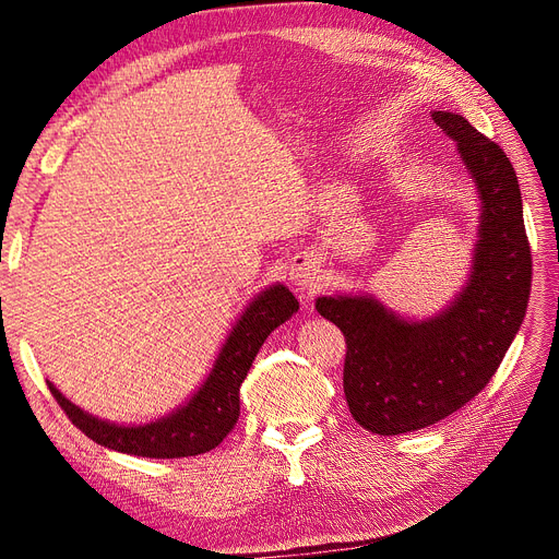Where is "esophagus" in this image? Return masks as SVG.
Listing matches in <instances>:
<instances>
[{
  "label": "esophagus",
  "instance_id": "34e87169",
  "mask_svg": "<svg viewBox=\"0 0 559 559\" xmlns=\"http://www.w3.org/2000/svg\"><path fill=\"white\" fill-rule=\"evenodd\" d=\"M289 277L300 289H312L319 282V261L314 257H298L289 267Z\"/></svg>",
  "mask_w": 559,
  "mask_h": 559
}]
</instances>
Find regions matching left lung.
Wrapping results in <instances>:
<instances>
[{"mask_svg":"<svg viewBox=\"0 0 559 559\" xmlns=\"http://www.w3.org/2000/svg\"><path fill=\"white\" fill-rule=\"evenodd\" d=\"M456 142L480 200L466 284L427 319H405L370 294L319 296L314 308L347 343L343 386L352 417L396 436L445 419L492 380L527 312L532 253L520 183L503 148L464 116L431 111Z\"/></svg>","mask_w":559,"mask_h":559,"instance_id":"1","label":"left lung"}]
</instances>
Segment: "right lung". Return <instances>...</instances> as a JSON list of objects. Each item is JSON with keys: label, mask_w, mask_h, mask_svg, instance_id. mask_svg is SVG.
<instances>
[{"label": "right lung", "mask_w": 559, "mask_h": 559, "mask_svg": "<svg viewBox=\"0 0 559 559\" xmlns=\"http://www.w3.org/2000/svg\"><path fill=\"white\" fill-rule=\"evenodd\" d=\"M296 310V296L280 282L253 296L235 321L198 392L170 415L146 425H116L99 419L64 399L53 382H46L67 417L97 445L134 456H151V460L195 456L216 448L233 431L240 417V384L249 373L253 357L265 337Z\"/></svg>", "instance_id": "1"}]
</instances>
